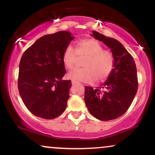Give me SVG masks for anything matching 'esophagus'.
<instances>
[{
	"label": "esophagus",
	"instance_id": "1",
	"mask_svg": "<svg viewBox=\"0 0 155 155\" xmlns=\"http://www.w3.org/2000/svg\"><path fill=\"white\" fill-rule=\"evenodd\" d=\"M76 83H77V82H76V81H74V80H73V81H71V84H72L73 85H74V84H76Z\"/></svg>",
	"mask_w": 155,
	"mask_h": 155
}]
</instances>
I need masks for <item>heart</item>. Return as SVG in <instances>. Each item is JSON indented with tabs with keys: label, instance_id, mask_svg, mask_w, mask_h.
<instances>
[{
	"label": "heart",
	"instance_id": "1",
	"mask_svg": "<svg viewBox=\"0 0 155 155\" xmlns=\"http://www.w3.org/2000/svg\"><path fill=\"white\" fill-rule=\"evenodd\" d=\"M76 54L86 57L83 68L74 69L68 74V78L74 81L92 83L102 82L109 77L114 67V59L111 51L103 50L102 45L93 38H87L76 43V51L71 45L64 49L62 60L67 69H72L76 62Z\"/></svg>",
	"mask_w": 155,
	"mask_h": 155
}]
</instances>
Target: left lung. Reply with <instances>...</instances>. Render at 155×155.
I'll list each match as a JSON object with an SVG mask.
<instances>
[{
    "instance_id": "8db88e82",
    "label": "left lung",
    "mask_w": 155,
    "mask_h": 155,
    "mask_svg": "<svg viewBox=\"0 0 155 155\" xmlns=\"http://www.w3.org/2000/svg\"><path fill=\"white\" fill-rule=\"evenodd\" d=\"M92 33V36L110 48L114 67L101 90L85 87V104L90 113L97 120H114L127 111L138 90L136 65L132 55L120 41L98 32Z\"/></svg>"
}]
</instances>
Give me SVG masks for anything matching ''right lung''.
Returning <instances> with one entry per match:
<instances>
[{
    "mask_svg": "<svg viewBox=\"0 0 155 155\" xmlns=\"http://www.w3.org/2000/svg\"><path fill=\"white\" fill-rule=\"evenodd\" d=\"M74 38L71 33L64 31L44 35L23 53L19 92L35 116L52 120L65 110L71 81L62 79L66 73L62 55Z\"/></svg>",
    "mask_w": 155,
    "mask_h": 155,
    "instance_id": "1",
    "label": "right lung"
}]
</instances>
